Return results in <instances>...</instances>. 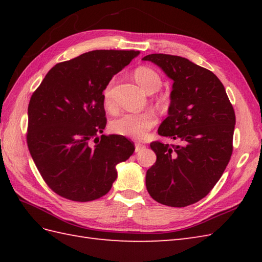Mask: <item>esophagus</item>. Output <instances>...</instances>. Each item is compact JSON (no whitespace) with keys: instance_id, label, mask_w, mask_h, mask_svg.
I'll use <instances>...</instances> for the list:
<instances>
[{"instance_id":"obj_1","label":"esophagus","mask_w":262,"mask_h":262,"mask_svg":"<svg viewBox=\"0 0 262 262\" xmlns=\"http://www.w3.org/2000/svg\"><path fill=\"white\" fill-rule=\"evenodd\" d=\"M143 148H145V145H144V144H141V143L135 144V151L136 152H140L141 149H143Z\"/></svg>"}]
</instances>
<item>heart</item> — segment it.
Segmentation results:
<instances>
[{"label": "heart", "instance_id": "1", "mask_svg": "<svg viewBox=\"0 0 262 262\" xmlns=\"http://www.w3.org/2000/svg\"><path fill=\"white\" fill-rule=\"evenodd\" d=\"M135 80L143 89L147 92H154L161 86V77L154 70L141 66L134 72ZM111 86L113 83L107 85L103 91L104 104L107 108L113 107L114 100L113 93H111ZM158 117L154 111L147 110L143 113H124L116 117L110 122V130L121 136L132 137L140 140L146 135V133L157 124Z\"/></svg>", "mask_w": 262, "mask_h": 262}]
</instances>
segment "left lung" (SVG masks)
I'll list each match as a JSON object with an SVG mask.
<instances>
[{"mask_svg":"<svg viewBox=\"0 0 262 262\" xmlns=\"http://www.w3.org/2000/svg\"><path fill=\"white\" fill-rule=\"evenodd\" d=\"M173 81L168 117L159 135L178 142L151 143L157 162L146 172V188L158 203L186 207L207 196L229 164L235 114L213 72L166 54L143 57Z\"/></svg>","mask_w":262,"mask_h":262,"instance_id":"left-lung-1","label":"left lung"}]
</instances>
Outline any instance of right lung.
<instances>
[{
    "mask_svg": "<svg viewBox=\"0 0 262 262\" xmlns=\"http://www.w3.org/2000/svg\"><path fill=\"white\" fill-rule=\"evenodd\" d=\"M138 51H92L58 63L28 105L27 143L42 179L73 202L104 196L116 165L134 153L121 135H101L107 124L103 90Z\"/></svg>",
    "mask_w": 262,
    "mask_h": 262,
    "instance_id": "obj_1",
    "label": "right lung"
}]
</instances>
